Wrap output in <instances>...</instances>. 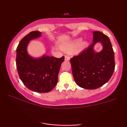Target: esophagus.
<instances>
[{
	"instance_id": "1",
	"label": "esophagus",
	"mask_w": 127,
	"mask_h": 127,
	"mask_svg": "<svg viewBox=\"0 0 127 127\" xmlns=\"http://www.w3.org/2000/svg\"><path fill=\"white\" fill-rule=\"evenodd\" d=\"M70 57L68 55H65V61H69Z\"/></svg>"
}]
</instances>
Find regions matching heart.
Masks as SVG:
<instances>
[{
	"label": "heart",
	"mask_w": 127,
	"mask_h": 127,
	"mask_svg": "<svg viewBox=\"0 0 127 127\" xmlns=\"http://www.w3.org/2000/svg\"><path fill=\"white\" fill-rule=\"evenodd\" d=\"M81 41V39H78V40H75L74 42H71L68 44L63 45L62 48L65 51H71L74 50L75 48H77L78 51H81L84 49L87 46V43L86 42H82V43H80Z\"/></svg>",
	"instance_id": "1"
}]
</instances>
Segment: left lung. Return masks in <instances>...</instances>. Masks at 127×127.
<instances>
[{
    "label": "left lung",
    "instance_id": "8db88e82",
    "mask_svg": "<svg viewBox=\"0 0 127 127\" xmlns=\"http://www.w3.org/2000/svg\"><path fill=\"white\" fill-rule=\"evenodd\" d=\"M101 42L103 48L95 53L93 47ZM72 73L75 82L80 87L94 90L109 81L115 70V57L108 36L100 32H93V42L79 54L70 59Z\"/></svg>",
    "mask_w": 127,
    "mask_h": 127
}]
</instances>
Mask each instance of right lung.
<instances>
[{
  "instance_id": "1",
  "label": "right lung",
  "mask_w": 127,
  "mask_h": 127,
  "mask_svg": "<svg viewBox=\"0 0 127 127\" xmlns=\"http://www.w3.org/2000/svg\"><path fill=\"white\" fill-rule=\"evenodd\" d=\"M41 35V32L33 31L24 36L17 48L16 65L19 77L24 85L32 91L48 93L56 86L61 64L64 57L43 56L33 59L27 52V46L32 39Z\"/></svg>"
}]
</instances>
